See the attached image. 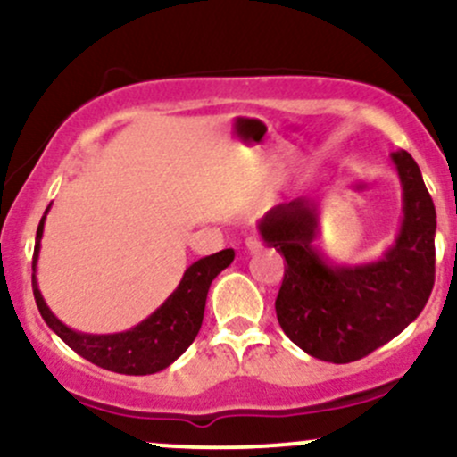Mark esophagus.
<instances>
[{
	"mask_svg": "<svg viewBox=\"0 0 457 457\" xmlns=\"http://www.w3.org/2000/svg\"><path fill=\"white\" fill-rule=\"evenodd\" d=\"M262 247V243H261V238L258 237H247L245 238V250L247 252H258Z\"/></svg>",
	"mask_w": 457,
	"mask_h": 457,
	"instance_id": "34e87169",
	"label": "esophagus"
}]
</instances>
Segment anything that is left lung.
I'll return each mask as SVG.
<instances>
[{
    "label": "left lung",
    "mask_w": 457,
    "mask_h": 457,
    "mask_svg": "<svg viewBox=\"0 0 457 457\" xmlns=\"http://www.w3.org/2000/svg\"><path fill=\"white\" fill-rule=\"evenodd\" d=\"M403 187V220L376 261L334 262L316 247L320 219L307 196L258 220L267 247L285 256L276 316L294 345L325 362H353L382 347L425 310L436 278V207L407 150L391 152Z\"/></svg>",
    "instance_id": "1"
}]
</instances>
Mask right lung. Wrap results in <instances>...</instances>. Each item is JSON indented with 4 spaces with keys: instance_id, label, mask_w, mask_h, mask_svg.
Here are the masks:
<instances>
[{
    "instance_id": "add662e5",
    "label": "right lung",
    "mask_w": 457,
    "mask_h": 457,
    "mask_svg": "<svg viewBox=\"0 0 457 457\" xmlns=\"http://www.w3.org/2000/svg\"><path fill=\"white\" fill-rule=\"evenodd\" d=\"M39 220L35 238V254H32V294H35L39 314L46 325L63 340L71 349H75L81 358L92 365L126 376H147L172 365L196 338L205 312L207 292L210 285L229 262L234 261V250L216 252V254L199 258L192 262L183 274L181 283L165 298L161 307H156L145 320L117 334H84L66 322L59 320L46 305L44 296L37 283V261H39L41 237H44L46 214Z\"/></svg>"
}]
</instances>
